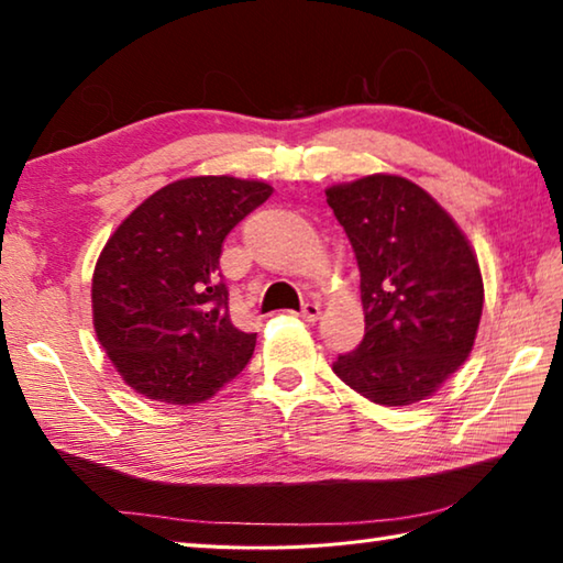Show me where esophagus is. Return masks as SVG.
Here are the masks:
<instances>
[{"instance_id":"esophagus-1","label":"esophagus","mask_w":563,"mask_h":563,"mask_svg":"<svg viewBox=\"0 0 563 563\" xmlns=\"http://www.w3.org/2000/svg\"><path fill=\"white\" fill-rule=\"evenodd\" d=\"M320 312H322V305L317 302V300H310V302L302 305L300 317H302L305 322H314V320H320Z\"/></svg>"}]
</instances>
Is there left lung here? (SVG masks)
<instances>
[{
    "mask_svg": "<svg viewBox=\"0 0 563 563\" xmlns=\"http://www.w3.org/2000/svg\"><path fill=\"white\" fill-rule=\"evenodd\" d=\"M362 275L364 340L334 374L379 406L435 394L473 352L485 288L477 255L431 194L396 175L324 191Z\"/></svg>",
    "mask_w": 563,
    "mask_h": 563,
    "instance_id": "1",
    "label": "left lung"
}]
</instances>
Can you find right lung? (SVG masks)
Wrapping results in <instances>:
<instances>
[{
  "mask_svg": "<svg viewBox=\"0 0 563 563\" xmlns=\"http://www.w3.org/2000/svg\"><path fill=\"white\" fill-rule=\"evenodd\" d=\"M273 187L189 177L152 194L108 239L93 271V327L122 382L162 404H201L243 372L255 334L231 322L223 239Z\"/></svg>",
  "mask_w": 563,
  "mask_h": 563,
  "instance_id": "obj_1",
  "label": "right lung"
}]
</instances>
